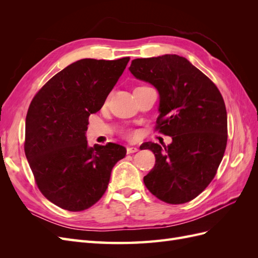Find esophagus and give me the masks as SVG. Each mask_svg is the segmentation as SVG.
<instances>
[{
    "instance_id": "34e87169",
    "label": "esophagus",
    "mask_w": 258,
    "mask_h": 258,
    "mask_svg": "<svg viewBox=\"0 0 258 258\" xmlns=\"http://www.w3.org/2000/svg\"><path fill=\"white\" fill-rule=\"evenodd\" d=\"M139 151L138 147H134V146H128L127 147V154H132V153H136Z\"/></svg>"
}]
</instances>
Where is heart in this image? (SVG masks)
Segmentation results:
<instances>
[{
	"instance_id": "obj_1",
	"label": "heart",
	"mask_w": 258,
	"mask_h": 258,
	"mask_svg": "<svg viewBox=\"0 0 258 258\" xmlns=\"http://www.w3.org/2000/svg\"><path fill=\"white\" fill-rule=\"evenodd\" d=\"M122 136L128 138V139H131V138L135 137V132L131 131V130H123L122 131Z\"/></svg>"
}]
</instances>
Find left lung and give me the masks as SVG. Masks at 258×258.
I'll use <instances>...</instances> for the list:
<instances>
[{
	"label": "left lung",
	"mask_w": 258,
	"mask_h": 258,
	"mask_svg": "<svg viewBox=\"0 0 258 258\" xmlns=\"http://www.w3.org/2000/svg\"><path fill=\"white\" fill-rule=\"evenodd\" d=\"M130 72L151 83L160 96L155 131L172 137L161 146L146 142L155 166L144 176L146 188L170 205L191 201L214 178L227 145V112L216 85L177 54L132 60Z\"/></svg>",
	"instance_id": "left-lung-1"
}]
</instances>
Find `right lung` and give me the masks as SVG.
<instances>
[{
  "label": "right lung",
  "instance_id": "obj_1",
  "mask_svg": "<svg viewBox=\"0 0 258 258\" xmlns=\"http://www.w3.org/2000/svg\"><path fill=\"white\" fill-rule=\"evenodd\" d=\"M130 58L82 59L57 73L36 92L26 118L25 153L38 189L71 212L103 196L126 148L116 143L88 147L90 114L97 113Z\"/></svg>",
  "mask_w": 258,
  "mask_h": 258
}]
</instances>
